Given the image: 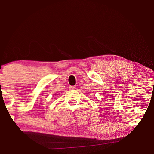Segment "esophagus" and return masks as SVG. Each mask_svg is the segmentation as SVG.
Wrapping results in <instances>:
<instances>
[{
	"label": "esophagus",
	"mask_w": 154,
	"mask_h": 154,
	"mask_svg": "<svg viewBox=\"0 0 154 154\" xmlns=\"http://www.w3.org/2000/svg\"><path fill=\"white\" fill-rule=\"evenodd\" d=\"M77 88L76 86H74V85H71V86H69V89L71 90H75Z\"/></svg>",
	"instance_id": "esophagus-1"
}]
</instances>
